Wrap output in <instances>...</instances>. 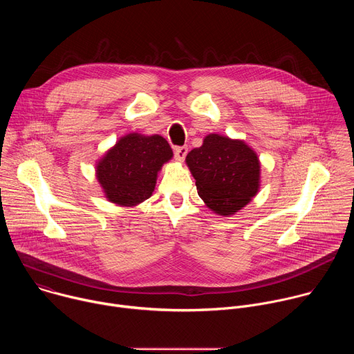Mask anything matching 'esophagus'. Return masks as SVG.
Returning a JSON list of instances; mask_svg holds the SVG:
<instances>
[{
	"instance_id": "34e87169",
	"label": "esophagus",
	"mask_w": 354,
	"mask_h": 354,
	"mask_svg": "<svg viewBox=\"0 0 354 354\" xmlns=\"http://www.w3.org/2000/svg\"><path fill=\"white\" fill-rule=\"evenodd\" d=\"M186 154H187V147H186V145H180V147H176V148H175V157H176L179 161L185 160Z\"/></svg>"
}]
</instances>
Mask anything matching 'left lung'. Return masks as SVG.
<instances>
[{"mask_svg":"<svg viewBox=\"0 0 354 354\" xmlns=\"http://www.w3.org/2000/svg\"><path fill=\"white\" fill-rule=\"evenodd\" d=\"M186 164L209 209L228 216L241 210L259 187V160L243 141L210 134L193 148Z\"/></svg>","mask_w":354,"mask_h":354,"instance_id":"1","label":"left lung"}]
</instances>
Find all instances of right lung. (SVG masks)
Instances as JSON below:
<instances>
[{"label":"right lung","instance_id":"add662e5","mask_svg":"<svg viewBox=\"0 0 354 354\" xmlns=\"http://www.w3.org/2000/svg\"><path fill=\"white\" fill-rule=\"evenodd\" d=\"M171 157L164 137L129 134L97 164L96 176L112 203L136 206L153 194L157 174Z\"/></svg>","mask_w":354,"mask_h":354}]
</instances>
